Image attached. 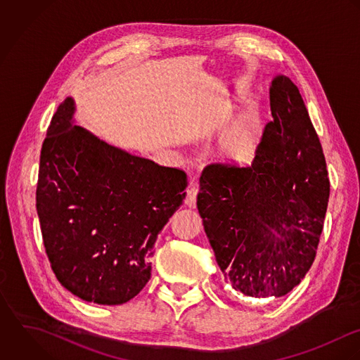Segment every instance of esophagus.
I'll use <instances>...</instances> for the list:
<instances>
[{"label":"esophagus","mask_w":360,"mask_h":360,"mask_svg":"<svg viewBox=\"0 0 360 360\" xmlns=\"http://www.w3.org/2000/svg\"><path fill=\"white\" fill-rule=\"evenodd\" d=\"M198 193H199V189L196 186H191L188 191H186V198H185V205L191 209H195L196 207V198H198Z\"/></svg>","instance_id":"obj_1"}]
</instances>
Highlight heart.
Wrapping results in <instances>:
<instances>
[{"instance_id":"1","label":"heart","mask_w":360,"mask_h":360,"mask_svg":"<svg viewBox=\"0 0 360 360\" xmlns=\"http://www.w3.org/2000/svg\"><path fill=\"white\" fill-rule=\"evenodd\" d=\"M262 114L257 107L246 108L233 127L221 136L217 154L225 162L240 164L249 161L260 141Z\"/></svg>"}]
</instances>
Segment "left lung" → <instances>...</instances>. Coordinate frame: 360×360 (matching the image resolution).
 Wrapping results in <instances>:
<instances>
[{"instance_id":"obj_1","label":"left lung","mask_w":360,"mask_h":360,"mask_svg":"<svg viewBox=\"0 0 360 360\" xmlns=\"http://www.w3.org/2000/svg\"><path fill=\"white\" fill-rule=\"evenodd\" d=\"M250 167L207 165L198 210L217 264L238 293L274 299L311 267L330 198L319 136L295 83L277 75Z\"/></svg>"}]
</instances>
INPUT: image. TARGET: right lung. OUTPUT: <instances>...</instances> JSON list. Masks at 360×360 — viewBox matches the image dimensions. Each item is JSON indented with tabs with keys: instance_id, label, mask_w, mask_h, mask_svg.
<instances>
[{
	"instance_id": "right-lung-1",
	"label": "right lung",
	"mask_w": 360,
	"mask_h": 360,
	"mask_svg": "<svg viewBox=\"0 0 360 360\" xmlns=\"http://www.w3.org/2000/svg\"><path fill=\"white\" fill-rule=\"evenodd\" d=\"M60 104L41 147L36 207L61 283L97 304H122L151 276L158 233L185 199L186 174L98 139Z\"/></svg>"
}]
</instances>
